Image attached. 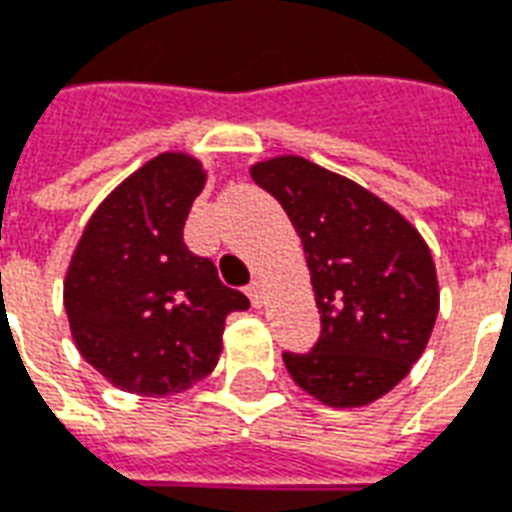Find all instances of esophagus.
<instances>
[{"label":"esophagus","mask_w":512,"mask_h":512,"mask_svg":"<svg viewBox=\"0 0 512 512\" xmlns=\"http://www.w3.org/2000/svg\"><path fill=\"white\" fill-rule=\"evenodd\" d=\"M245 294L251 297L253 307H261V305H264V286H261V280H253L251 286L245 288Z\"/></svg>","instance_id":"34e87169"}]
</instances>
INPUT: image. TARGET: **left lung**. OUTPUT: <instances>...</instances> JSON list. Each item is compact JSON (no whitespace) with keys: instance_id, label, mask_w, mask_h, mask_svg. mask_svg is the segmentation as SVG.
Returning a JSON list of instances; mask_svg holds the SVG:
<instances>
[{"instance_id":"obj_1","label":"left lung","mask_w":512,"mask_h":512,"mask_svg":"<svg viewBox=\"0 0 512 512\" xmlns=\"http://www.w3.org/2000/svg\"><path fill=\"white\" fill-rule=\"evenodd\" d=\"M305 248L321 337L283 353L288 375L329 407H364L407 378L432 337L440 286L424 237L359 183L302 156L256 161Z\"/></svg>"}]
</instances>
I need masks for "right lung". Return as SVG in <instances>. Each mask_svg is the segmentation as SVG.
Returning <instances> with one entry per match:
<instances>
[{
  "mask_svg": "<svg viewBox=\"0 0 512 512\" xmlns=\"http://www.w3.org/2000/svg\"><path fill=\"white\" fill-rule=\"evenodd\" d=\"M205 180L194 156L159 153L107 194L75 245L64 278L69 332L121 391L167 397L207 378L226 315L251 307L183 242Z\"/></svg>",
  "mask_w": 512,
  "mask_h": 512,
  "instance_id": "obj_1",
  "label": "right lung"
}]
</instances>
